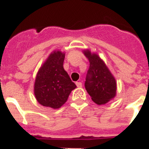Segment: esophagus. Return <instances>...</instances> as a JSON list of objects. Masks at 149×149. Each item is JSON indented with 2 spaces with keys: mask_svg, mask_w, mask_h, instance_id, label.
<instances>
[{
  "mask_svg": "<svg viewBox=\"0 0 149 149\" xmlns=\"http://www.w3.org/2000/svg\"><path fill=\"white\" fill-rule=\"evenodd\" d=\"M76 85H77V87H78V88H81L82 87L81 82H80V81L76 82Z\"/></svg>",
  "mask_w": 149,
  "mask_h": 149,
  "instance_id": "34e87169",
  "label": "esophagus"
}]
</instances>
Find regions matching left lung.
I'll list each match as a JSON object with an SVG mask.
<instances>
[{"label": "left lung", "instance_id": "left-lung-1", "mask_svg": "<svg viewBox=\"0 0 149 149\" xmlns=\"http://www.w3.org/2000/svg\"><path fill=\"white\" fill-rule=\"evenodd\" d=\"M90 62L84 83L85 89L91 99L97 104H106L116 95V81L104 62L97 54L84 51Z\"/></svg>", "mask_w": 149, "mask_h": 149}]
</instances>
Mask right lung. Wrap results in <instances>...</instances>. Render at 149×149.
<instances>
[{
	"label": "right lung",
	"mask_w": 149,
	"mask_h": 149,
	"mask_svg": "<svg viewBox=\"0 0 149 149\" xmlns=\"http://www.w3.org/2000/svg\"><path fill=\"white\" fill-rule=\"evenodd\" d=\"M65 56L60 51L53 52L37 74L34 95L43 106L54 109L61 108L76 88L63 67Z\"/></svg>",
	"instance_id": "right-lung-1"
}]
</instances>
